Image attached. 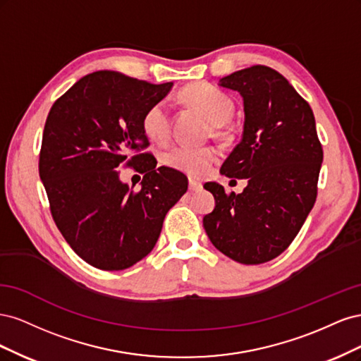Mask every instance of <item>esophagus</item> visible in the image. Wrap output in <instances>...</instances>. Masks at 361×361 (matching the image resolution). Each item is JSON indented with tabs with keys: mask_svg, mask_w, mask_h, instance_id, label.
<instances>
[{
	"mask_svg": "<svg viewBox=\"0 0 361 361\" xmlns=\"http://www.w3.org/2000/svg\"><path fill=\"white\" fill-rule=\"evenodd\" d=\"M188 188H190V191H202L203 185H202V182H197V180H194V179H190V182H188Z\"/></svg>",
	"mask_w": 361,
	"mask_h": 361,
	"instance_id": "34e87169",
	"label": "esophagus"
}]
</instances>
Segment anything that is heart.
Listing matches in <instances>:
<instances>
[{
	"label": "heart",
	"instance_id": "obj_1",
	"mask_svg": "<svg viewBox=\"0 0 361 361\" xmlns=\"http://www.w3.org/2000/svg\"><path fill=\"white\" fill-rule=\"evenodd\" d=\"M183 97L197 108L212 123L221 126L233 116L235 105L231 97L207 84H191L183 90ZM145 134L154 141H167L171 130V120L167 104L161 101L152 105L143 116ZM216 158L214 147L180 145L170 149L162 157L167 167L182 171L188 176L200 178L209 171Z\"/></svg>",
	"mask_w": 361,
	"mask_h": 361
}]
</instances>
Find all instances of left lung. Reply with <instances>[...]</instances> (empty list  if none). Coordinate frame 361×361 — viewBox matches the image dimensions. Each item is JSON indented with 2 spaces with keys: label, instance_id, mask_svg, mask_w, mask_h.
I'll use <instances>...</instances> for the list:
<instances>
[{
  "label": "left lung",
  "instance_id": "left-lung-1",
  "mask_svg": "<svg viewBox=\"0 0 361 361\" xmlns=\"http://www.w3.org/2000/svg\"><path fill=\"white\" fill-rule=\"evenodd\" d=\"M218 85L238 92L244 104L243 138L220 171L247 179V187L226 194L223 185L206 182L215 207L203 227L227 257L264 264L289 247L314 204L324 158L314 116L285 76L260 64Z\"/></svg>",
  "mask_w": 361,
  "mask_h": 361
}]
</instances>
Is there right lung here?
I'll list each match as a JSON object with an SVG mask.
<instances>
[{"label": "right lung", "instance_id": "1", "mask_svg": "<svg viewBox=\"0 0 361 361\" xmlns=\"http://www.w3.org/2000/svg\"><path fill=\"white\" fill-rule=\"evenodd\" d=\"M173 82L150 84L116 71L82 76L54 102L43 129L39 174L51 214L72 250L105 271L135 265L154 250L166 214L188 190L183 173L158 167L143 116ZM145 172L142 190L119 169Z\"/></svg>", "mask_w": 361, "mask_h": 361}]
</instances>
